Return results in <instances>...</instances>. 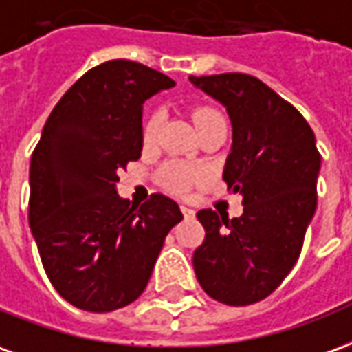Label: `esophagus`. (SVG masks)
<instances>
[{"instance_id": "esophagus-1", "label": "esophagus", "mask_w": 352, "mask_h": 352, "mask_svg": "<svg viewBox=\"0 0 352 352\" xmlns=\"http://www.w3.org/2000/svg\"><path fill=\"white\" fill-rule=\"evenodd\" d=\"M180 208H182V212H184V217H186V218L195 217V210H193L191 207H188V205H180Z\"/></svg>"}]
</instances>
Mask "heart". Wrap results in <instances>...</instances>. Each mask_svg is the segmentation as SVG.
Instances as JSON below:
<instances>
[{"mask_svg": "<svg viewBox=\"0 0 352 352\" xmlns=\"http://www.w3.org/2000/svg\"><path fill=\"white\" fill-rule=\"evenodd\" d=\"M193 122L197 126V130L205 128V126L212 124L217 120H224V116L218 113L217 109H210V107H199L193 111ZM162 122V113L161 111H155L151 115L147 116L144 124V142L145 144H153L159 135V130H161ZM162 176H164V182L166 186L172 188L174 191H188L199 180V170L193 168V166H188L184 162H170L164 166L162 170Z\"/></svg>", "mask_w": 352, "mask_h": 352, "instance_id": "1", "label": "heart"}]
</instances>
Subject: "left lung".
Returning a JSON list of instances; mask_svg holds the SVG:
<instances>
[{"label":"left lung","instance_id":"1","mask_svg":"<svg viewBox=\"0 0 352 352\" xmlns=\"http://www.w3.org/2000/svg\"><path fill=\"white\" fill-rule=\"evenodd\" d=\"M226 107L232 151L222 178L243 197V214L197 212L205 241L193 253L201 287L214 301L245 307L266 299L301 254L316 210L320 153L302 115L254 76H190Z\"/></svg>","mask_w":352,"mask_h":352}]
</instances>
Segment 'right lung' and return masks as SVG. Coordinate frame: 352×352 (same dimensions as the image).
<instances>
[{
    "label": "right lung",
    "mask_w": 352,
    "mask_h": 352,
    "mask_svg": "<svg viewBox=\"0 0 352 352\" xmlns=\"http://www.w3.org/2000/svg\"><path fill=\"white\" fill-rule=\"evenodd\" d=\"M172 86L142 63L107 60L70 86L43 126L30 161L28 222L50 282L76 309L134 302L184 218L162 193L140 207L116 193L118 172L142 157L145 99Z\"/></svg>",
    "instance_id": "right-lung-1"
}]
</instances>
